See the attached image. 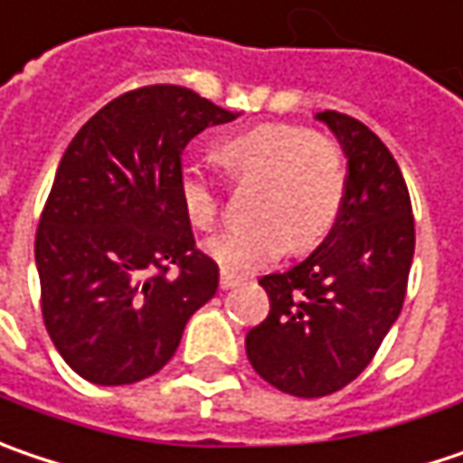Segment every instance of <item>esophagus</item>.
I'll use <instances>...</instances> for the list:
<instances>
[{
    "mask_svg": "<svg viewBox=\"0 0 463 463\" xmlns=\"http://www.w3.org/2000/svg\"><path fill=\"white\" fill-rule=\"evenodd\" d=\"M238 283H241V278H238V275H232V272H225V269L220 272V288H222V290H231V288H235Z\"/></svg>",
    "mask_w": 463,
    "mask_h": 463,
    "instance_id": "obj_1",
    "label": "esophagus"
}]
</instances>
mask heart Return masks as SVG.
<instances>
[{"mask_svg":"<svg viewBox=\"0 0 463 463\" xmlns=\"http://www.w3.org/2000/svg\"><path fill=\"white\" fill-rule=\"evenodd\" d=\"M235 180H259L251 217L204 243V251L225 272H254L293 249L307 251L335 225L345 202V159L340 146L304 125L264 123L235 133L220 151ZM177 194L185 217L199 231L220 222L222 194L214 177L183 167Z\"/></svg>","mask_w":463,"mask_h":463,"instance_id":"1","label":"heart"}]
</instances>
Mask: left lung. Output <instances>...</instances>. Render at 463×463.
<instances>
[{"instance_id":"1","label":"left lung","mask_w":463,"mask_h":463,"mask_svg":"<svg viewBox=\"0 0 463 463\" xmlns=\"http://www.w3.org/2000/svg\"><path fill=\"white\" fill-rule=\"evenodd\" d=\"M317 120L348 156L345 202L317 251L259 280L269 314L246 335L259 377L298 398L335 393L367 369L401 314L414 259L411 199L393 154L348 115L325 109Z\"/></svg>"}]
</instances>
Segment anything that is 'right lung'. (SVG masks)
Wrapping results in <instances>:
<instances>
[{"label": "right lung", "mask_w": 463, "mask_h": 463, "mask_svg": "<svg viewBox=\"0 0 463 463\" xmlns=\"http://www.w3.org/2000/svg\"><path fill=\"white\" fill-rule=\"evenodd\" d=\"M238 115L183 86H144L83 125L57 167L36 231L46 333L96 385L156 374L185 322L217 293L177 177L194 136Z\"/></svg>", "instance_id": "right-lung-1"}]
</instances>
